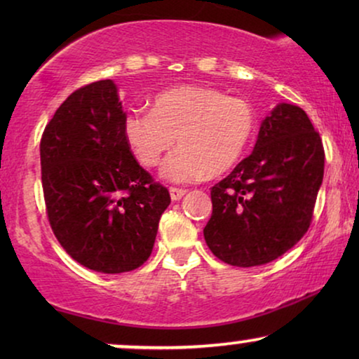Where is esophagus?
I'll return each mask as SVG.
<instances>
[{
  "instance_id": "obj_1",
  "label": "esophagus",
  "mask_w": 359,
  "mask_h": 359,
  "mask_svg": "<svg viewBox=\"0 0 359 359\" xmlns=\"http://www.w3.org/2000/svg\"><path fill=\"white\" fill-rule=\"evenodd\" d=\"M186 193H188V191H186V189L170 188V198H171V201H180Z\"/></svg>"
}]
</instances>
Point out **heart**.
Segmentation results:
<instances>
[{
    "instance_id": "obj_1",
    "label": "heart",
    "mask_w": 359,
    "mask_h": 359,
    "mask_svg": "<svg viewBox=\"0 0 359 359\" xmlns=\"http://www.w3.org/2000/svg\"><path fill=\"white\" fill-rule=\"evenodd\" d=\"M257 130V116L245 100L210 86L183 85L158 93L151 109H132L124 135L142 165L161 166L170 183H193L232 170L247 154Z\"/></svg>"
}]
</instances>
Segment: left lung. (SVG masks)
Instances as JSON below:
<instances>
[{
  "label": "left lung",
  "instance_id": "left-lung-1",
  "mask_svg": "<svg viewBox=\"0 0 359 359\" xmlns=\"http://www.w3.org/2000/svg\"><path fill=\"white\" fill-rule=\"evenodd\" d=\"M323 147L306 111L279 102L262 121L252 155L212 186L204 238L232 266L266 264L307 232L323 180Z\"/></svg>",
  "mask_w": 359,
  "mask_h": 359
}]
</instances>
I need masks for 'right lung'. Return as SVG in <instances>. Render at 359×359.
<instances>
[{
    "instance_id": "1",
    "label": "right lung",
    "mask_w": 359,
    "mask_h": 359,
    "mask_svg": "<svg viewBox=\"0 0 359 359\" xmlns=\"http://www.w3.org/2000/svg\"><path fill=\"white\" fill-rule=\"evenodd\" d=\"M116 83L72 93L43 130L42 188L48 222L65 252L97 273L132 271L149 259L171 199L137 163L124 135Z\"/></svg>"
}]
</instances>
